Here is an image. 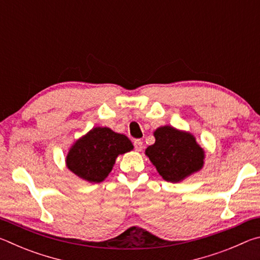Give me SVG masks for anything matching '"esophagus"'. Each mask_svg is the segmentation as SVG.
Instances as JSON below:
<instances>
[{
	"label": "esophagus",
	"instance_id": "obj_1",
	"mask_svg": "<svg viewBox=\"0 0 260 260\" xmlns=\"http://www.w3.org/2000/svg\"><path fill=\"white\" fill-rule=\"evenodd\" d=\"M134 148L136 151H141L143 148V142L141 140H135L134 141Z\"/></svg>",
	"mask_w": 260,
	"mask_h": 260
}]
</instances>
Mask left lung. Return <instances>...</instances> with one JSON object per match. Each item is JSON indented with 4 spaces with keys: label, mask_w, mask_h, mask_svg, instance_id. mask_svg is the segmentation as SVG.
I'll use <instances>...</instances> for the list:
<instances>
[{
    "label": "left lung",
    "mask_w": 260,
    "mask_h": 260,
    "mask_svg": "<svg viewBox=\"0 0 260 260\" xmlns=\"http://www.w3.org/2000/svg\"><path fill=\"white\" fill-rule=\"evenodd\" d=\"M153 135L156 142L147 148L146 155L166 181L179 182L202 169L204 150L190 133L162 126Z\"/></svg>",
    "instance_id": "left-lung-1"
}]
</instances>
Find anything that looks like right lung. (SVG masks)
Segmentation results:
<instances>
[{
    "instance_id": "right-lung-1",
    "label": "right lung",
    "mask_w": 260,
    "mask_h": 260,
    "mask_svg": "<svg viewBox=\"0 0 260 260\" xmlns=\"http://www.w3.org/2000/svg\"><path fill=\"white\" fill-rule=\"evenodd\" d=\"M133 149L127 136L108 127H95L79 139L67 156L70 171L89 182H102L111 172L116 158Z\"/></svg>"
}]
</instances>
